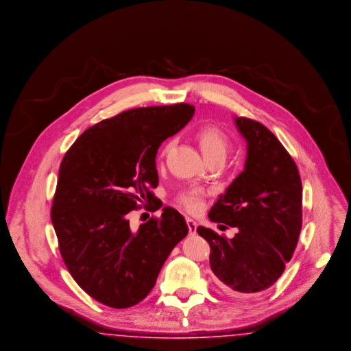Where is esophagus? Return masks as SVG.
<instances>
[{
    "label": "esophagus",
    "instance_id": "esophagus-1",
    "mask_svg": "<svg viewBox=\"0 0 351 351\" xmlns=\"http://www.w3.org/2000/svg\"><path fill=\"white\" fill-rule=\"evenodd\" d=\"M186 225H188V228H189V234L191 235H196L197 231V222L195 219H192V218H186Z\"/></svg>",
    "mask_w": 351,
    "mask_h": 351
}]
</instances>
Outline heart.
Returning <instances> with one entry per match:
<instances>
[{
  "label": "heart",
  "mask_w": 351,
  "mask_h": 351,
  "mask_svg": "<svg viewBox=\"0 0 351 351\" xmlns=\"http://www.w3.org/2000/svg\"><path fill=\"white\" fill-rule=\"evenodd\" d=\"M195 137L199 145L202 154L206 159L217 158V156L225 158L226 152L228 147V138L222 129L214 125L201 126L197 130ZM169 149V143L165 146L162 154H166ZM202 196H204L202 189L193 188L182 193L180 196V202L188 210L195 211L201 206Z\"/></svg>",
  "instance_id": "b5f03b06"
}]
</instances>
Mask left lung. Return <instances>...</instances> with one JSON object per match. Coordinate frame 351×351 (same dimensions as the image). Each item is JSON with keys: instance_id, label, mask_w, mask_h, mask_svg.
<instances>
[{"instance_id": "8db88e82", "label": "left lung", "mask_w": 351, "mask_h": 351, "mask_svg": "<svg viewBox=\"0 0 351 351\" xmlns=\"http://www.w3.org/2000/svg\"><path fill=\"white\" fill-rule=\"evenodd\" d=\"M247 141L244 171L209 211L213 222L237 227L232 239L198 226L210 245V267L234 295L258 294L280 278L302 230V180L278 138L247 117H234ZM226 227V226H223Z\"/></svg>"}]
</instances>
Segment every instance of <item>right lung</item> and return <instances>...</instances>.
Returning a JSON list of instances; mask_svg holds the SVG:
<instances>
[{"mask_svg": "<svg viewBox=\"0 0 351 351\" xmlns=\"http://www.w3.org/2000/svg\"><path fill=\"white\" fill-rule=\"evenodd\" d=\"M193 113L188 103L124 111L84 130L61 162L51 210L60 253L80 287L104 306L143 300L188 234L169 206L134 232L126 214L154 198L158 149Z\"/></svg>", "mask_w": 351, "mask_h": 351, "instance_id": "obj_1", "label": "right lung"}]
</instances>
